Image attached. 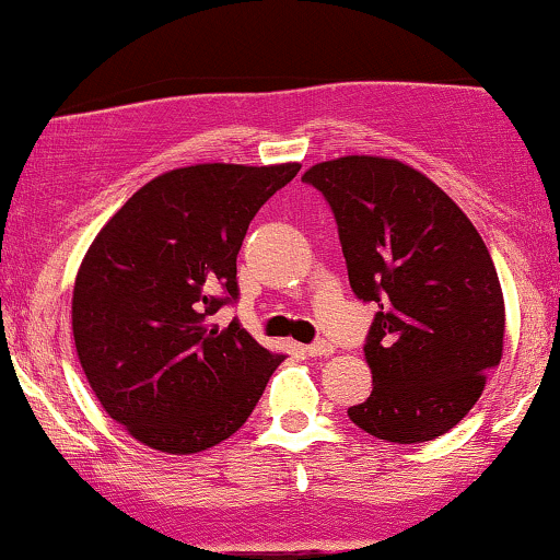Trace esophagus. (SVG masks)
Here are the masks:
<instances>
[{
	"instance_id": "34e87169",
	"label": "esophagus",
	"mask_w": 560,
	"mask_h": 560,
	"mask_svg": "<svg viewBox=\"0 0 560 560\" xmlns=\"http://www.w3.org/2000/svg\"><path fill=\"white\" fill-rule=\"evenodd\" d=\"M305 352L310 357H326V354H334V345L326 339H318V341H313V345H307Z\"/></svg>"
}]
</instances>
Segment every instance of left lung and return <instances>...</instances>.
Segmentation results:
<instances>
[{
  "label": "left lung",
  "mask_w": 560,
  "mask_h": 560,
  "mask_svg": "<svg viewBox=\"0 0 560 560\" xmlns=\"http://www.w3.org/2000/svg\"><path fill=\"white\" fill-rule=\"evenodd\" d=\"M302 182L331 206L352 292L378 307L365 339L373 390L349 420L388 443L448 433L503 354V292L482 237L401 161H323Z\"/></svg>",
  "instance_id": "1"
}]
</instances>
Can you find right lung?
Returning a JSON list of instances; mask_svg holds the SVG:
<instances>
[{
	"instance_id": "1",
	"label": "right lung",
	"mask_w": 560,
	"mask_h": 560,
	"mask_svg": "<svg viewBox=\"0 0 560 560\" xmlns=\"http://www.w3.org/2000/svg\"><path fill=\"white\" fill-rule=\"evenodd\" d=\"M300 164H198L140 187L88 247L72 292L78 360L101 407L166 454L237 433L284 354L237 320L247 226Z\"/></svg>"
}]
</instances>
